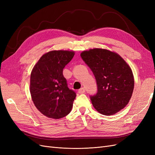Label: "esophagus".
<instances>
[{
    "instance_id": "34e87169",
    "label": "esophagus",
    "mask_w": 155,
    "mask_h": 155,
    "mask_svg": "<svg viewBox=\"0 0 155 155\" xmlns=\"http://www.w3.org/2000/svg\"><path fill=\"white\" fill-rule=\"evenodd\" d=\"M78 92H79V94H83V93H85V88H81L79 89V90L78 91Z\"/></svg>"
}]
</instances>
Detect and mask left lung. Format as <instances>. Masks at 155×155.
Listing matches in <instances>:
<instances>
[{
  "mask_svg": "<svg viewBox=\"0 0 155 155\" xmlns=\"http://www.w3.org/2000/svg\"><path fill=\"white\" fill-rule=\"evenodd\" d=\"M81 57L94 75L97 92L91 96L95 109L101 114H116L128 104L134 90L130 67L120 55L106 49L83 51Z\"/></svg>",
  "mask_w": 155,
  "mask_h": 155,
  "instance_id": "8db88e82",
  "label": "left lung"
}]
</instances>
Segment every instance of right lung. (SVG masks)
Returning a JSON list of instances; mask_svg holds the SVG:
<instances>
[{
	"instance_id": "1",
	"label": "right lung",
	"mask_w": 155,
	"mask_h": 155,
	"mask_svg": "<svg viewBox=\"0 0 155 155\" xmlns=\"http://www.w3.org/2000/svg\"><path fill=\"white\" fill-rule=\"evenodd\" d=\"M74 54V51H50L42 55L32 69L31 99L37 109L48 118H63L72 109L76 94L68 88L63 70Z\"/></svg>"
}]
</instances>
